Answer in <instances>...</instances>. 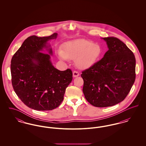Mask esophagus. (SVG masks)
I'll use <instances>...</instances> for the list:
<instances>
[{
	"label": "esophagus",
	"mask_w": 146,
	"mask_h": 146,
	"mask_svg": "<svg viewBox=\"0 0 146 146\" xmlns=\"http://www.w3.org/2000/svg\"><path fill=\"white\" fill-rule=\"evenodd\" d=\"M79 76V73L78 72L74 71V72H73V76L74 78L77 77V76Z\"/></svg>",
	"instance_id": "obj_1"
}]
</instances>
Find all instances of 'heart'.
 <instances>
[{
    "label": "heart",
    "instance_id": "heart-1",
    "mask_svg": "<svg viewBox=\"0 0 146 146\" xmlns=\"http://www.w3.org/2000/svg\"><path fill=\"white\" fill-rule=\"evenodd\" d=\"M102 48L100 45L85 40L77 39L67 42L62 49H58V57L65 61L74 60L76 67L87 70L93 66L101 57Z\"/></svg>",
    "mask_w": 146,
    "mask_h": 146
}]
</instances>
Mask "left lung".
<instances>
[{"label": "left lung", "mask_w": 146, "mask_h": 146, "mask_svg": "<svg viewBox=\"0 0 146 146\" xmlns=\"http://www.w3.org/2000/svg\"><path fill=\"white\" fill-rule=\"evenodd\" d=\"M101 39L106 42L108 50L81 76L86 100L94 106L106 107L121 102L128 95L135 80L136 59L118 38Z\"/></svg>", "instance_id": "1"}]
</instances>
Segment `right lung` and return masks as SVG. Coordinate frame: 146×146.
<instances>
[{
  "instance_id": "add662e5",
  "label": "right lung",
  "mask_w": 146,
  "mask_h": 146,
  "mask_svg": "<svg viewBox=\"0 0 146 146\" xmlns=\"http://www.w3.org/2000/svg\"><path fill=\"white\" fill-rule=\"evenodd\" d=\"M57 37L56 33L48 36H29L11 59L14 91L35 110L50 111L58 107L73 79L71 70H59L51 62L52 50L49 42Z\"/></svg>"
}]
</instances>
